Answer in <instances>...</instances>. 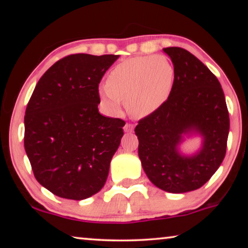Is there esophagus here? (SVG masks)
Listing matches in <instances>:
<instances>
[{
	"mask_svg": "<svg viewBox=\"0 0 248 248\" xmlns=\"http://www.w3.org/2000/svg\"><path fill=\"white\" fill-rule=\"evenodd\" d=\"M133 129H134V125L132 124H125L124 127V130L125 132H132Z\"/></svg>",
	"mask_w": 248,
	"mask_h": 248,
	"instance_id": "1",
	"label": "esophagus"
}]
</instances>
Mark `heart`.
Masks as SVG:
<instances>
[{
    "mask_svg": "<svg viewBox=\"0 0 248 248\" xmlns=\"http://www.w3.org/2000/svg\"><path fill=\"white\" fill-rule=\"evenodd\" d=\"M174 83L175 70L169 59L162 56L133 58L109 72L107 85L99 89V98L110 114H119L121 100H125L130 114L143 118L167 102Z\"/></svg>",
    "mask_w": 248,
    "mask_h": 248,
    "instance_id": "b5f03b06",
    "label": "heart"
}]
</instances>
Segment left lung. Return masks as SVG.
Returning a JSON list of instances; mask_svg holds the SVG:
<instances>
[{"label": "left lung", "instance_id": "1", "mask_svg": "<svg viewBox=\"0 0 248 248\" xmlns=\"http://www.w3.org/2000/svg\"><path fill=\"white\" fill-rule=\"evenodd\" d=\"M175 70L170 98L134 129L139 157L149 179L159 189L183 194L211 178L225 156L230 130L229 111L219 79L189 51L164 48ZM199 134L198 153L184 155L179 144L185 135Z\"/></svg>", "mask_w": 248, "mask_h": 248}]
</instances>
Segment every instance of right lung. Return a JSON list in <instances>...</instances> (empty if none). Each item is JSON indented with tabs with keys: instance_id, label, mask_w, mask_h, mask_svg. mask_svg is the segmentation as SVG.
<instances>
[{
	"instance_id": "right-lung-1",
	"label": "right lung",
	"mask_w": 248,
	"mask_h": 248,
	"mask_svg": "<svg viewBox=\"0 0 248 248\" xmlns=\"http://www.w3.org/2000/svg\"><path fill=\"white\" fill-rule=\"evenodd\" d=\"M119 58L70 54L40 78L25 112V151L38 183L61 198L102 189L124 121L99 114L100 79Z\"/></svg>"
}]
</instances>
